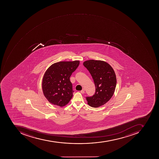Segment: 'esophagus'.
Wrapping results in <instances>:
<instances>
[{
	"label": "esophagus",
	"instance_id": "34e87169",
	"mask_svg": "<svg viewBox=\"0 0 159 159\" xmlns=\"http://www.w3.org/2000/svg\"><path fill=\"white\" fill-rule=\"evenodd\" d=\"M80 92H81L82 94H84V89H82V90H81V91H80Z\"/></svg>",
	"mask_w": 159,
	"mask_h": 159
}]
</instances>
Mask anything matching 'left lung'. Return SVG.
Returning a JSON list of instances; mask_svg holds the SVG:
<instances>
[{
    "mask_svg": "<svg viewBox=\"0 0 159 159\" xmlns=\"http://www.w3.org/2000/svg\"><path fill=\"white\" fill-rule=\"evenodd\" d=\"M83 65L91 74L96 87L95 94L87 97L88 104L99 107L107 102L114 94L116 84L115 72L108 63L102 60H87Z\"/></svg>",
    "mask_w": 159,
    "mask_h": 159,
    "instance_id": "left-lung-1",
    "label": "left lung"
}]
</instances>
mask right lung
<instances>
[{"label": "right lung", "mask_w": 159, "mask_h": 159, "mask_svg": "<svg viewBox=\"0 0 159 159\" xmlns=\"http://www.w3.org/2000/svg\"><path fill=\"white\" fill-rule=\"evenodd\" d=\"M80 61H60L51 65L42 81V89L50 103L63 107L69 102L73 96L70 77L79 66Z\"/></svg>", "instance_id": "add662e5"}]
</instances>
